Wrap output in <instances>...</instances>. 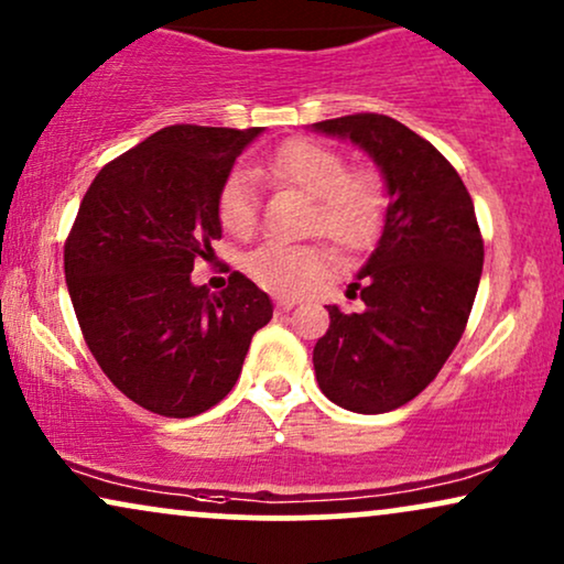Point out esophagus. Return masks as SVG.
I'll return each mask as SVG.
<instances>
[{"instance_id":"esophagus-1","label":"esophagus","mask_w":564,"mask_h":564,"mask_svg":"<svg viewBox=\"0 0 564 564\" xmlns=\"http://www.w3.org/2000/svg\"><path fill=\"white\" fill-rule=\"evenodd\" d=\"M275 306L281 312H289V310H294L296 306V299H291V296H275Z\"/></svg>"}]
</instances>
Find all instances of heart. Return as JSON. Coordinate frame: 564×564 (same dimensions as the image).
<instances>
[{
	"label": "heart",
	"instance_id": "b5f03b06",
	"mask_svg": "<svg viewBox=\"0 0 564 564\" xmlns=\"http://www.w3.org/2000/svg\"><path fill=\"white\" fill-rule=\"evenodd\" d=\"M258 174L270 182L302 189L315 199L312 229L344 249H361L382 226L384 195L369 171H348L335 148L312 140H291L270 155ZM218 220L229 234L245 237L258 224V187L249 171H234L218 195ZM327 265L325 249L315 245L265 241L247 254V273L260 286L299 294L317 281Z\"/></svg>",
	"mask_w": 564,
	"mask_h": 564
}]
</instances>
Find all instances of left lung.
Returning <instances> with one entry per match:
<instances>
[{
  "instance_id": "obj_1",
  "label": "left lung",
  "mask_w": 564,
  "mask_h": 564,
  "mask_svg": "<svg viewBox=\"0 0 564 564\" xmlns=\"http://www.w3.org/2000/svg\"><path fill=\"white\" fill-rule=\"evenodd\" d=\"M312 132L367 153L388 197L380 239L348 286L365 310L327 306L317 384L346 411H393L437 377L471 315L484 262L471 195L432 142L382 113L325 119Z\"/></svg>"
}]
</instances>
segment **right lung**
<instances>
[{
  "label": "right lung",
  "mask_w": 564,
  "mask_h": 564,
  "mask_svg": "<svg viewBox=\"0 0 564 564\" xmlns=\"http://www.w3.org/2000/svg\"><path fill=\"white\" fill-rule=\"evenodd\" d=\"M262 127H163L85 192L64 247L77 323L104 375L142 409L187 419L237 384L273 302L247 275L192 283L224 229L218 195Z\"/></svg>",
  "instance_id": "1"
}]
</instances>
